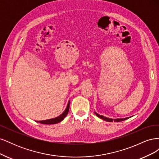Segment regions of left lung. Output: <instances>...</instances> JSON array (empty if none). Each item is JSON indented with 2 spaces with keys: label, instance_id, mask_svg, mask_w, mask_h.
<instances>
[{
  "label": "left lung",
  "instance_id": "8db88e82",
  "mask_svg": "<svg viewBox=\"0 0 159 159\" xmlns=\"http://www.w3.org/2000/svg\"><path fill=\"white\" fill-rule=\"evenodd\" d=\"M95 113V115H97V116H98V117L101 118L102 119L105 120V121H108V122H113V121H114V122H120V121H125V120H126V119H128V118H124V119H110V118H107V117H104V116H102V115H99V114H98V113Z\"/></svg>",
  "mask_w": 159,
  "mask_h": 159
}]
</instances>
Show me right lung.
Masks as SVG:
<instances>
[{
	"mask_svg": "<svg viewBox=\"0 0 159 159\" xmlns=\"http://www.w3.org/2000/svg\"><path fill=\"white\" fill-rule=\"evenodd\" d=\"M69 109H70V102H68V105H67V107L64 111V113L61 115H60V116L57 117L56 118H54V119L44 120V121H38L36 122H38V123H42V124H46V125H52V124H56L57 123H60L66 117V115H68V111H69Z\"/></svg>",
	"mask_w": 159,
	"mask_h": 159,
	"instance_id": "1",
	"label": "right lung"
}]
</instances>
